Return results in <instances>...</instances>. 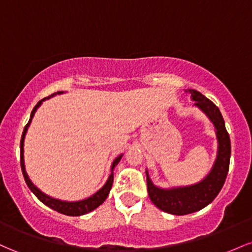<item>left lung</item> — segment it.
Masks as SVG:
<instances>
[{"instance_id": "obj_1", "label": "left lung", "mask_w": 252, "mask_h": 252, "mask_svg": "<svg viewBox=\"0 0 252 252\" xmlns=\"http://www.w3.org/2000/svg\"><path fill=\"white\" fill-rule=\"evenodd\" d=\"M189 92L192 99L194 100V105L198 106L215 126L217 140H218V153H217L215 164L206 178L190 186L173 187L169 189H160L153 184L148 170H146L147 189H148L150 200L163 212L175 216H185L196 212L215 200L224 185L230 166V136L225 128L224 118L218 106H216L215 103L211 102L209 98L196 90L189 89Z\"/></svg>"}]
</instances>
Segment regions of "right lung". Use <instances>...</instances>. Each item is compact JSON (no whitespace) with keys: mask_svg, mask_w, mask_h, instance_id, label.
I'll return each instance as SVG.
<instances>
[{"mask_svg":"<svg viewBox=\"0 0 252 252\" xmlns=\"http://www.w3.org/2000/svg\"><path fill=\"white\" fill-rule=\"evenodd\" d=\"M57 94H63V92L59 91V92H57ZM53 94L52 96H54V94ZM48 98H50V97L43 98V99L40 100V102L37 103L35 106H34L33 111H32V114H31L30 121H28L27 126H25L24 132H22L21 142H20V163H21L22 174H24L25 181H26V184H27V186L30 187V189L34 193V194L36 195V198L39 199L40 201L43 202V204L46 205V206L51 207L52 210L57 211V212L63 213V215H66V216L77 217V216L86 215V213L91 212V211L97 209V207L99 206V205H102L103 202L105 201V199L108 198L110 189H111V187H112V182H114V169H115V167H116L118 164V162L121 161V158H122V154L118 156V158H115L114 162H112V164H111V174H110L108 181L105 182V185H104V186L99 190H98V192L94 193V195L89 196L88 199H83V200H79V201H63V200H59V199L51 198V196L46 195L45 193H42L41 190L37 189V187L34 186V184L31 181V179H30V176H28L27 172H26L25 158H24V142H25L26 132H27L28 126H30V124L32 122V118L34 117V114H35L37 108L41 105L43 100L48 99Z\"/></svg>","mask_w":252,"mask_h":252,"instance_id":"add662e5","label":"right lung"}]
</instances>
